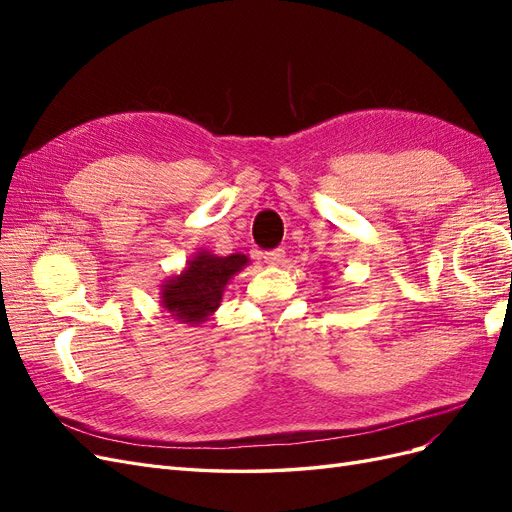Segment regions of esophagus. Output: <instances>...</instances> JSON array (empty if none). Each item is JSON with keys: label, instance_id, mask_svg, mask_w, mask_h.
<instances>
[{"label": "esophagus", "instance_id": "obj_1", "mask_svg": "<svg viewBox=\"0 0 512 512\" xmlns=\"http://www.w3.org/2000/svg\"><path fill=\"white\" fill-rule=\"evenodd\" d=\"M284 258H286V252L282 250V247H277V250L265 252V262H267L269 267H280L282 262H284Z\"/></svg>", "mask_w": 512, "mask_h": 512}]
</instances>
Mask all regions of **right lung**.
Wrapping results in <instances>:
<instances>
[{"label": "right lung", "mask_w": 512, "mask_h": 512, "mask_svg": "<svg viewBox=\"0 0 512 512\" xmlns=\"http://www.w3.org/2000/svg\"><path fill=\"white\" fill-rule=\"evenodd\" d=\"M247 262L250 258L245 254L215 256L198 252L179 275L164 282L160 297L164 309L181 322H205L220 307L230 277L237 275Z\"/></svg>", "instance_id": "right-lung-1"}]
</instances>
